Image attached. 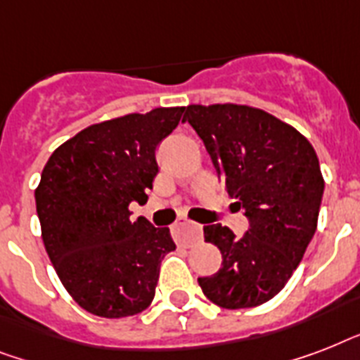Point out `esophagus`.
Returning <instances> with one entry per match:
<instances>
[{
	"label": "esophagus",
	"instance_id": "obj_1",
	"mask_svg": "<svg viewBox=\"0 0 360 360\" xmlns=\"http://www.w3.org/2000/svg\"><path fill=\"white\" fill-rule=\"evenodd\" d=\"M174 233L175 239L179 240L181 245L192 246L198 240H202V226L185 219V217H179V219L175 220Z\"/></svg>",
	"mask_w": 360,
	"mask_h": 360
}]
</instances>
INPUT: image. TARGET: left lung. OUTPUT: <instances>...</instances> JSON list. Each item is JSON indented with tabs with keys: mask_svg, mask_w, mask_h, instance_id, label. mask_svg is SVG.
<instances>
[{
	"mask_svg": "<svg viewBox=\"0 0 360 360\" xmlns=\"http://www.w3.org/2000/svg\"><path fill=\"white\" fill-rule=\"evenodd\" d=\"M183 121L250 224L240 237L222 224L203 226L222 267L198 284L222 308L259 307L284 288L316 233L325 188L318 155L293 127L250 106L194 104Z\"/></svg>",
	"mask_w": 360,
	"mask_h": 360,
	"instance_id": "left-lung-1",
	"label": "left lung"
}]
</instances>
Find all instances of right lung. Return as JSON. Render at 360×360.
<instances>
[{
	"mask_svg": "<svg viewBox=\"0 0 360 360\" xmlns=\"http://www.w3.org/2000/svg\"><path fill=\"white\" fill-rule=\"evenodd\" d=\"M185 108H155L87 127L59 146L35 191L42 240L61 284L89 314L127 318L151 304L169 228L130 220L158 174L155 151Z\"/></svg>",
	"mask_w": 360,
	"mask_h": 360,
	"instance_id": "obj_1",
	"label": "right lung"
}]
</instances>
